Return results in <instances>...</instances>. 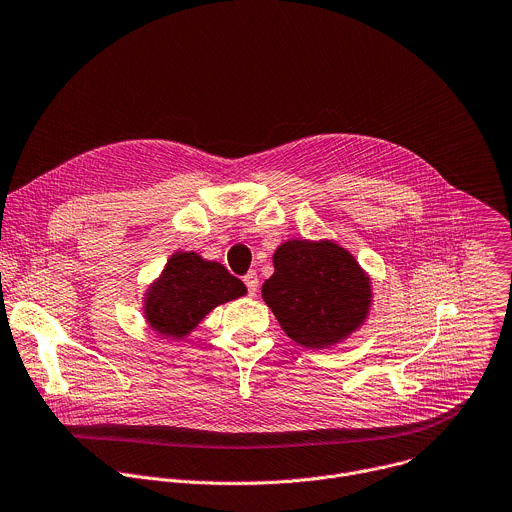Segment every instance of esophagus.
I'll return each instance as SVG.
<instances>
[{
  "label": "esophagus",
  "instance_id": "esophagus-1",
  "mask_svg": "<svg viewBox=\"0 0 512 512\" xmlns=\"http://www.w3.org/2000/svg\"><path fill=\"white\" fill-rule=\"evenodd\" d=\"M243 281H245V285H247L249 295H255V293H257V287H259V277H257V273H255V271H249V273L243 277Z\"/></svg>",
  "mask_w": 512,
  "mask_h": 512
}]
</instances>
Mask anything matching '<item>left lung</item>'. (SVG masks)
<instances>
[{
  "label": "left lung",
  "mask_w": 512,
  "mask_h": 512,
  "mask_svg": "<svg viewBox=\"0 0 512 512\" xmlns=\"http://www.w3.org/2000/svg\"><path fill=\"white\" fill-rule=\"evenodd\" d=\"M263 299L283 331L303 348L325 350L368 317L372 281L350 251L333 241L291 239L273 255Z\"/></svg>",
  "instance_id": "left-lung-1"
}]
</instances>
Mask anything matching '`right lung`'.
<instances>
[{"label":"right lung","mask_w":512,"mask_h":512,"mask_svg":"<svg viewBox=\"0 0 512 512\" xmlns=\"http://www.w3.org/2000/svg\"><path fill=\"white\" fill-rule=\"evenodd\" d=\"M245 293L243 281L221 263L207 261L195 251H179L166 261L160 277L148 287L144 317L156 333L181 339L211 309Z\"/></svg>","instance_id":"add662e5"}]
</instances>
